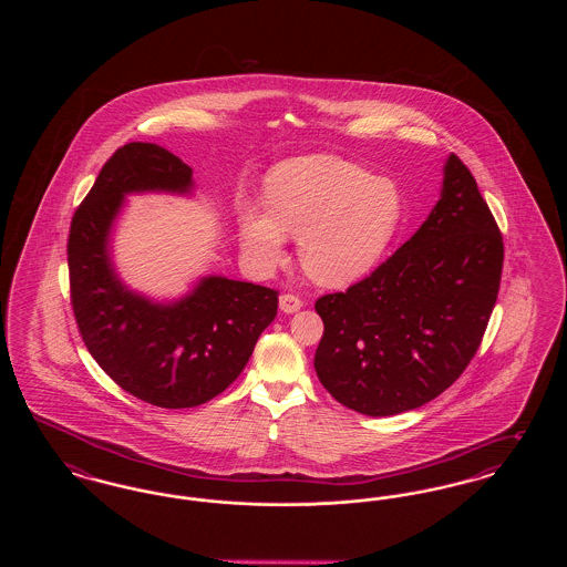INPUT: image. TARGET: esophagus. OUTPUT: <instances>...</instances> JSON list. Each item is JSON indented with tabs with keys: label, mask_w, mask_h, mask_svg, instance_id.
I'll return each instance as SVG.
<instances>
[{
	"label": "esophagus",
	"mask_w": 567,
	"mask_h": 567,
	"mask_svg": "<svg viewBox=\"0 0 567 567\" xmlns=\"http://www.w3.org/2000/svg\"><path fill=\"white\" fill-rule=\"evenodd\" d=\"M280 310L282 312H287V315H291V312H297L301 306H303V301H301V297L296 296V293H282L280 296Z\"/></svg>",
	"instance_id": "esophagus-1"
}]
</instances>
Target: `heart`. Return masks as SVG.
Listing matches in <instances>:
<instances>
[{
  "instance_id": "1",
  "label": "heart",
  "mask_w": 567,
  "mask_h": 567,
  "mask_svg": "<svg viewBox=\"0 0 567 567\" xmlns=\"http://www.w3.org/2000/svg\"><path fill=\"white\" fill-rule=\"evenodd\" d=\"M264 204L266 210L246 206L240 213L250 257L270 266L282 257L285 236H296L303 270L327 287L372 270L402 218L393 181L333 155L278 163L266 178Z\"/></svg>"
}]
</instances>
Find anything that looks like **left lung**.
I'll return each instance as SVG.
<instances>
[{
	"label": "left lung",
	"mask_w": 567,
	"mask_h": 567,
	"mask_svg": "<svg viewBox=\"0 0 567 567\" xmlns=\"http://www.w3.org/2000/svg\"><path fill=\"white\" fill-rule=\"evenodd\" d=\"M504 238L467 165L451 155L419 231L347 291L319 297L315 370L336 402L389 416L444 393L478 351Z\"/></svg>",
	"instance_id": "left-lung-1"
}]
</instances>
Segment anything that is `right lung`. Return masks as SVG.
<instances>
[{
  "label": "right lung",
  "mask_w": 567,
  "mask_h": 567,
  "mask_svg": "<svg viewBox=\"0 0 567 567\" xmlns=\"http://www.w3.org/2000/svg\"><path fill=\"white\" fill-rule=\"evenodd\" d=\"M187 163L148 142H130L104 163L72 216L70 301L82 342L123 391L159 408H193L223 393L274 321L278 291L220 276L159 306L130 293L110 268L109 231L132 190L190 187Z\"/></svg>",
  "instance_id": "add662e5"
}]
</instances>
